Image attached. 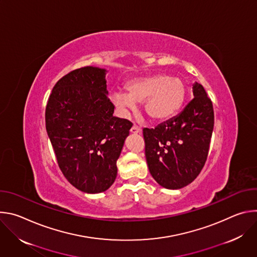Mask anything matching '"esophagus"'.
Here are the masks:
<instances>
[{"label":"esophagus","instance_id":"obj_1","mask_svg":"<svg viewBox=\"0 0 257 257\" xmlns=\"http://www.w3.org/2000/svg\"><path fill=\"white\" fill-rule=\"evenodd\" d=\"M131 133H134V134H137V133H140L141 132V129L138 127V126H136V125H134L132 128H131Z\"/></svg>","mask_w":257,"mask_h":257}]
</instances>
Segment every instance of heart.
Returning <instances> with one entry per match:
<instances>
[{
    "instance_id": "obj_1",
    "label": "heart",
    "mask_w": 257,
    "mask_h": 257,
    "mask_svg": "<svg viewBox=\"0 0 257 257\" xmlns=\"http://www.w3.org/2000/svg\"><path fill=\"white\" fill-rule=\"evenodd\" d=\"M127 93L116 91L111 95L113 103L126 113L135 107V102L144 101V112L151 120L164 121L174 116L184 103L186 87L180 78L158 74L131 80L126 85Z\"/></svg>"
}]
</instances>
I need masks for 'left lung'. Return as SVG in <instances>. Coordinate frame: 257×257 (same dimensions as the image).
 I'll list each match as a JSON object with an SVG mask.
<instances>
[{"label": "left lung", "instance_id": "left-lung-1", "mask_svg": "<svg viewBox=\"0 0 257 257\" xmlns=\"http://www.w3.org/2000/svg\"><path fill=\"white\" fill-rule=\"evenodd\" d=\"M193 94L178 116L155 129H143L150 172L168 189L190 184L207 159L214 123L213 106L201 84H194Z\"/></svg>", "mask_w": 257, "mask_h": 257}]
</instances>
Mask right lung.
Masks as SVG:
<instances>
[{"label":"right lung","mask_w":257,"mask_h":257,"mask_svg":"<svg viewBox=\"0 0 257 257\" xmlns=\"http://www.w3.org/2000/svg\"><path fill=\"white\" fill-rule=\"evenodd\" d=\"M105 70L86 66L55 84L46 106V129L65 178L86 193L103 192L117 177V160L132 122L114 117Z\"/></svg>","instance_id":"1"}]
</instances>
